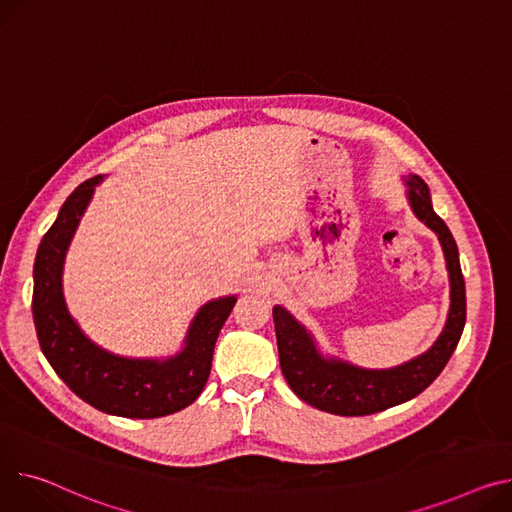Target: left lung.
I'll return each instance as SVG.
<instances>
[{
    "instance_id": "8db88e82",
    "label": "left lung",
    "mask_w": 512,
    "mask_h": 512,
    "mask_svg": "<svg viewBox=\"0 0 512 512\" xmlns=\"http://www.w3.org/2000/svg\"><path fill=\"white\" fill-rule=\"evenodd\" d=\"M414 214L438 234L451 278V311L434 346L416 360L389 370H366L319 356L311 335L282 306H274L280 366L292 391L321 412L335 416H370L420 395L447 366L465 327V280L457 243L436 212L420 177L407 179Z\"/></svg>"
}]
</instances>
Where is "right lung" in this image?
Returning <instances> with one entry per match:
<instances>
[{"label": "right lung", "mask_w": 512, "mask_h": 512, "mask_svg": "<svg viewBox=\"0 0 512 512\" xmlns=\"http://www.w3.org/2000/svg\"><path fill=\"white\" fill-rule=\"evenodd\" d=\"M98 181L100 177H92L74 189L39 245L32 290L34 329L57 377L80 399L121 418H162L193 403L206 387L218 333L236 298L201 306L185 350L164 362L121 358L94 346L65 309L61 267Z\"/></svg>", "instance_id": "obj_1"}]
</instances>
